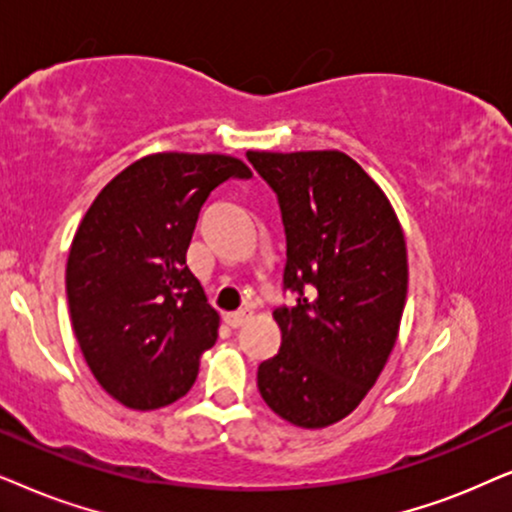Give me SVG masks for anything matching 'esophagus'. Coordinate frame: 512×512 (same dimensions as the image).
<instances>
[{
    "mask_svg": "<svg viewBox=\"0 0 512 512\" xmlns=\"http://www.w3.org/2000/svg\"><path fill=\"white\" fill-rule=\"evenodd\" d=\"M250 318H252V311H250V309L231 311V313H227V316H224V320H227V323H229L231 327H241V325L248 323Z\"/></svg>",
    "mask_w": 512,
    "mask_h": 512,
    "instance_id": "34e87169",
    "label": "esophagus"
}]
</instances>
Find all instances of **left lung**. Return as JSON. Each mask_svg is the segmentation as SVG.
Instances as JSON below:
<instances>
[{"mask_svg":"<svg viewBox=\"0 0 512 512\" xmlns=\"http://www.w3.org/2000/svg\"><path fill=\"white\" fill-rule=\"evenodd\" d=\"M281 203L292 309H276L281 349L257 370L278 417L299 428L337 424L379 379L407 299V245L377 182L337 149L248 152Z\"/></svg>","mask_w":512,"mask_h":512,"instance_id":"obj_1","label":"left lung"}]
</instances>
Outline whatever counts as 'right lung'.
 I'll list each match as a JSON object with an SVG mask.
<instances>
[{"instance_id":"add662e5","label":"right lung","mask_w":512,"mask_h":512,"mask_svg":"<svg viewBox=\"0 0 512 512\" xmlns=\"http://www.w3.org/2000/svg\"><path fill=\"white\" fill-rule=\"evenodd\" d=\"M252 170L229 154L159 152L121 170L81 217L65 285L74 335L98 384L138 412L182 398L220 313L187 267L208 194Z\"/></svg>"}]
</instances>
